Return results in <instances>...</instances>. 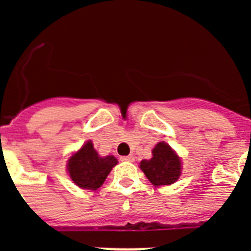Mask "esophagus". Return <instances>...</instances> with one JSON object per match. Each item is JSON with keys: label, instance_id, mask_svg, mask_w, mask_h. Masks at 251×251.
Here are the masks:
<instances>
[{"label": "esophagus", "instance_id": "obj_1", "mask_svg": "<svg viewBox=\"0 0 251 251\" xmlns=\"http://www.w3.org/2000/svg\"><path fill=\"white\" fill-rule=\"evenodd\" d=\"M121 161L133 162V161H134V157H133V156H124V157H121Z\"/></svg>", "mask_w": 251, "mask_h": 251}]
</instances>
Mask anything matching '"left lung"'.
Masks as SVG:
<instances>
[{
  "label": "left lung",
  "mask_w": 251,
  "mask_h": 251,
  "mask_svg": "<svg viewBox=\"0 0 251 251\" xmlns=\"http://www.w3.org/2000/svg\"><path fill=\"white\" fill-rule=\"evenodd\" d=\"M151 159L141 162V170L154 186L171 185L181 175V161L168 145L159 142L152 151Z\"/></svg>",
  "instance_id": "obj_1"
}]
</instances>
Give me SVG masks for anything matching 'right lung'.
I'll return each instance as SVG.
<instances>
[{
  "label": "right lung",
  "instance_id": "add662e5",
  "mask_svg": "<svg viewBox=\"0 0 251 251\" xmlns=\"http://www.w3.org/2000/svg\"><path fill=\"white\" fill-rule=\"evenodd\" d=\"M118 163L113 156L100 157L92 142H86L68 161L70 178L76 186L88 190H97L103 185L112 168Z\"/></svg>",
  "mask_w": 251,
  "mask_h": 251
}]
</instances>
